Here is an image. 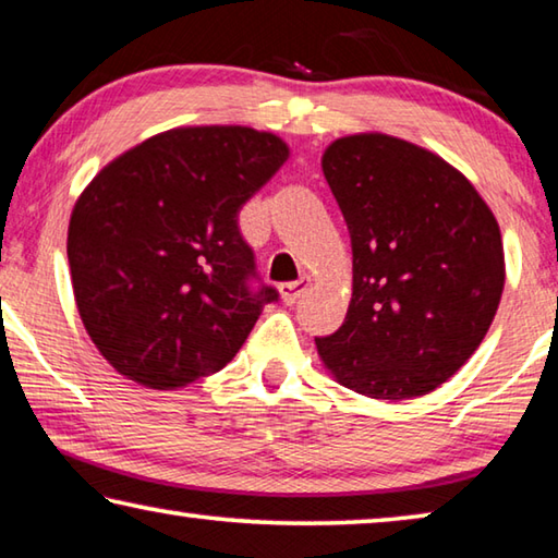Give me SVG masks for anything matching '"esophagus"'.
I'll use <instances>...</instances> for the list:
<instances>
[{
    "label": "esophagus",
    "mask_w": 558,
    "mask_h": 558,
    "mask_svg": "<svg viewBox=\"0 0 558 558\" xmlns=\"http://www.w3.org/2000/svg\"><path fill=\"white\" fill-rule=\"evenodd\" d=\"M307 286H310V280L307 278H300V280H290V282H282L280 286V295H282V302H286V305H292V302H295L302 292L307 290Z\"/></svg>",
    "instance_id": "34e87169"
}]
</instances>
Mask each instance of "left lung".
I'll return each instance as SVG.
<instances>
[{"mask_svg":"<svg viewBox=\"0 0 558 558\" xmlns=\"http://www.w3.org/2000/svg\"><path fill=\"white\" fill-rule=\"evenodd\" d=\"M323 172L352 239V302L315 337L335 379L384 401L448 381L483 342L505 288L489 206L446 159L364 132L325 149Z\"/></svg>","mask_w":558,"mask_h":558,"instance_id":"left-lung-1","label":"left lung"}]
</instances>
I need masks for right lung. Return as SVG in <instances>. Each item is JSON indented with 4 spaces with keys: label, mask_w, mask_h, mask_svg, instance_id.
<instances>
[{
    "label": "right lung",
    "mask_w": 558,
    "mask_h": 558,
    "mask_svg": "<svg viewBox=\"0 0 558 558\" xmlns=\"http://www.w3.org/2000/svg\"><path fill=\"white\" fill-rule=\"evenodd\" d=\"M290 155L272 132L177 128L102 167L75 202L69 266L98 352L149 389L223 369L278 290L239 211Z\"/></svg>",
    "instance_id": "add662e5"
}]
</instances>
